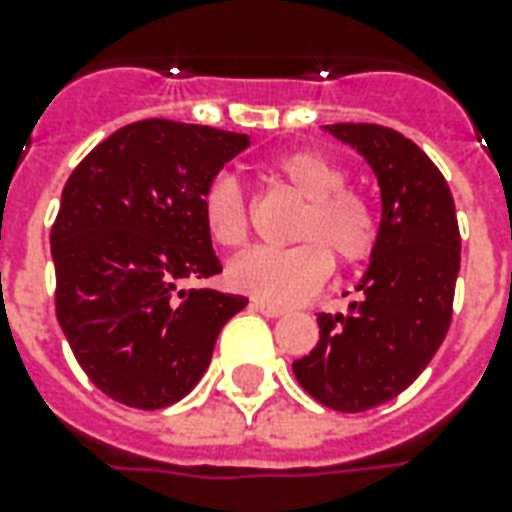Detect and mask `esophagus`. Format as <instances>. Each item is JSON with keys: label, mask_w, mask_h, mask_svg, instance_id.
Segmentation results:
<instances>
[{"label": "esophagus", "mask_w": 512, "mask_h": 512, "mask_svg": "<svg viewBox=\"0 0 512 512\" xmlns=\"http://www.w3.org/2000/svg\"><path fill=\"white\" fill-rule=\"evenodd\" d=\"M252 308L263 313V316H268V319H279V316H284V313H287L284 308H279V305L263 303V300H255V303H252Z\"/></svg>", "instance_id": "34e87169"}]
</instances>
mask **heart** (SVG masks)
<instances>
[{
    "label": "heart",
    "instance_id": "heart-1",
    "mask_svg": "<svg viewBox=\"0 0 512 512\" xmlns=\"http://www.w3.org/2000/svg\"><path fill=\"white\" fill-rule=\"evenodd\" d=\"M271 172L303 199L289 249H252L228 265L225 279L236 292L271 305H300L324 287L332 256L345 265L364 263L377 247V215L372 204L345 188L348 172L321 151H292L273 162ZM201 223L223 249H241L249 239L244 191L231 177H215L201 193Z\"/></svg>",
    "mask_w": 512,
    "mask_h": 512
}]
</instances>
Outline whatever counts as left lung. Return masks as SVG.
<instances>
[{
    "label": "left lung",
    "mask_w": 512,
    "mask_h": 512,
    "mask_svg": "<svg viewBox=\"0 0 512 512\" xmlns=\"http://www.w3.org/2000/svg\"><path fill=\"white\" fill-rule=\"evenodd\" d=\"M380 183L377 247L348 313H319V342L292 364L329 409L366 412L412 385L452 324L460 225L444 175L417 143L380 124H327Z\"/></svg>",
    "instance_id": "left-lung-1"
}]
</instances>
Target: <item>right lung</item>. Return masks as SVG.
Segmentation results:
<instances>
[{
    "label": "right lung",
    "mask_w": 512,
    "mask_h": 512,
    "mask_svg": "<svg viewBox=\"0 0 512 512\" xmlns=\"http://www.w3.org/2000/svg\"><path fill=\"white\" fill-rule=\"evenodd\" d=\"M247 135L143 119L71 172L50 233L55 313L76 361L108 398L164 409L188 396L225 321L247 297L183 289L223 271L201 193Z\"/></svg>",
    "instance_id": "1"
}]
</instances>
